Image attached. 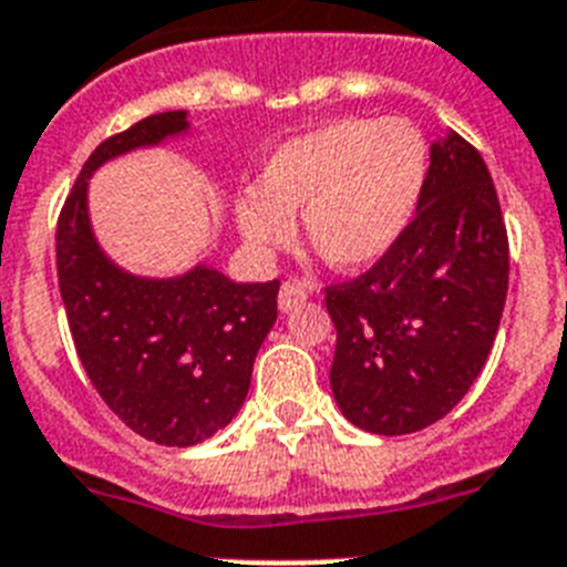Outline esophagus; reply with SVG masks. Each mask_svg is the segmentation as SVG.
Wrapping results in <instances>:
<instances>
[{
  "label": "esophagus",
  "mask_w": 567,
  "mask_h": 567,
  "mask_svg": "<svg viewBox=\"0 0 567 567\" xmlns=\"http://www.w3.org/2000/svg\"><path fill=\"white\" fill-rule=\"evenodd\" d=\"M308 297H311V288H308L302 279H288V282H282V288H279V311H290V308H297V305L305 302Z\"/></svg>",
  "instance_id": "obj_1"
}]
</instances>
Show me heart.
<instances>
[{
    "mask_svg": "<svg viewBox=\"0 0 567 567\" xmlns=\"http://www.w3.org/2000/svg\"><path fill=\"white\" fill-rule=\"evenodd\" d=\"M427 176V142L408 120H339L288 140L259 188L239 194L236 225L256 250L288 245L290 216L324 265H377L411 225Z\"/></svg>",
    "mask_w": 567,
    "mask_h": 567,
    "instance_id": "heart-1",
    "label": "heart"
}]
</instances>
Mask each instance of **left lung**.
I'll return each instance as SVG.
<instances>
[{"label": "left lung", "mask_w": 567, "mask_h": 567, "mask_svg": "<svg viewBox=\"0 0 567 567\" xmlns=\"http://www.w3.org/2000/svg\"><path fill=\"white\" fill-rule=\"evenodd\" d=\"M508 293V230L488 165L460 134L431 145L416 216L362 277L324 288L331 391L382 436L440 422L474 385Z\"/></svg>", "instance_id": "8db88e82"}]
</instances>
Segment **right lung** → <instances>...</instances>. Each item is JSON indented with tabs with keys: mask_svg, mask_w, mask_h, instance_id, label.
Wrapping results in <instances>:
<instances>
[{
	"mask_svg": "<svg viewBox=\"0 0 567 567\" xmlns=\"http://www.w3.org/2000/svg\"><path fill=\"white\" fill-rule=\"evenodd\" d=\"M185 131L188 113L165 111L102 142L56 223L59 293L82 368L131 431L167 447L210 440L243 408L256 351L277 322L279 293V279L234 282L208 265L174 279L134 277L93 239V171Z\"/></svg>",
	"mask_w": 567,
	"mask_h": 567,
	"instance_id": "obj_1",
	"label": "right lung"
}]
</instances>
